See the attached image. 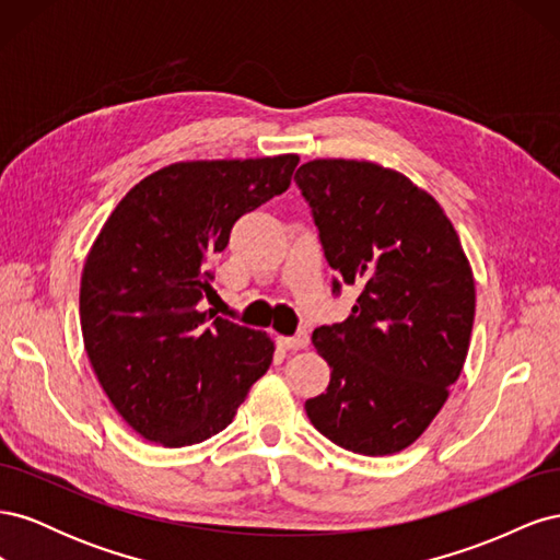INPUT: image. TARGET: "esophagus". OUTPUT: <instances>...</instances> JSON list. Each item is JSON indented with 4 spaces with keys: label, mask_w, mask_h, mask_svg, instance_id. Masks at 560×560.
Instances as JSON below:
<instances>
[{
    "label": "esophagus",
    "mask_w": 560,
    "mask_h": 560,
    "mask_svg": "<svg viewBox=\"0 0 560 560\" xmlns=\"http://www.w3.org/2000/svg\"><path fill=\"white\" fill-rule=\"evenodd\" d=\"M278 343H280V348H284V350H303L308 346V334L306 331H301V334H296V336H278Z\"/></svg>",
    "instance_id": "1"
}]
</instances>
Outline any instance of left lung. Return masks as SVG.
I'll return each instance as SVG.
<instances>
[{
  "mask_svg": "<svg viewBox=\"0 0 560 560\" xmlns=\"http://www.w3.org/2000/svg\"><path fill=\"white\" fill-rule=\"evenodd\" d=\"M294 182L329 266L360 287L348 319L313 331L331 378L306 413L346 451L399 453L430 428L465 366L477 306L469 259L434 196L393 167L315 159Z\"/></svg>",
  "mask_w": 560,
  "mask_h": 560,
  "instance_id": "obj_1",
  "label": "left lung"
}]
</instances>
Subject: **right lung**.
<instances>
[{
	"mask_svg": "<svg viewBox=\"0 0 560 560\" xmlns=\"http://www.w3.org/2000/svg\"><path fill=\"white\" fill-rule=\"evenodd\" d=\"M296 154L179 161L107 217L81 273L83 348L128 425L167 448L222 432L273 362L266 331L202 311L238 217L287 191Z\"/></svg>",
	"mask_w": 560,
	"mask_h": 560,
	"instance_id": "right-lung-1",
	"label": "right lung"
}]
</instances>
